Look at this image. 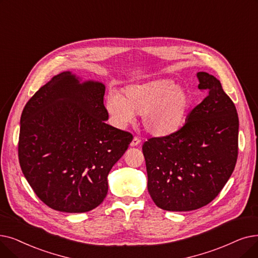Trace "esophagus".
<instances>
[{
	"label": "esophagus",
	"mask_w": 258,
	"mask_h": 258,
	"mask_svg": "<svg viewBox=\"0 0 258 258\" xmlns=\"http://www.w3.org/2000/svg\"><path fill=\"white\" fill-rule=\"evenodd\" d=\"M140 142H141V140L138 137H134L131 142V147H137V145L140 144Z\"/></svg>",
	"instance_id": "obj_1"
}]
</instances>
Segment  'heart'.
<instances>
[{
    "label": "heart",
    "instance_id": "obj_1",
    "mask_svg": "<svg viewBox=\"0 0 258 258\" xmlns=\"http://www.w3.org/2000/svg\"><path fill=\"white\" fill-rule=\"evenodd\" d=\"M192 103V95L184 86L164 78L127 85L122 95L109 93L105 107L119 127L131 123L134 114H141L145 131L164 137L184 124Z\"/></svg>",
    "mask_w": 258,
    "mask_h": 258
}]
</instances>
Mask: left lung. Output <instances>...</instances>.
<instances>
[{
	"label": "left lung",
	"instance_id": "8db88e82",
	"mask_svg": "<svg viewBox=\"0 0 258 258\" xmlns=\"http://www.w3.org/2000/svg\"><path fill=\"white\" fill-rule=\"evenodd\" d=\"M197 78L207 97L188 114L184 125L142 145L149 193L165 211H193L210 204L237 160L236 107L214 76L199 72Z\"/></svg>",
	"mask_w": 258,
	"mask_h": 258
}]
</instances>
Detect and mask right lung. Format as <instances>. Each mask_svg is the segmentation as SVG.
<instances>
[{"instance_id":"obj_1","label":"right lung","mask_w":258,"mask_h":258,"mask_svg":"<svg viewBox=\"0 0 258 258\" xmlns=\"http://www.w3.org/2000/svg\"><path fill=\"white\" fill-rule=\"evenodd\" d=\"M105 85L72 72L51 78L21 116L19 161L33 192L49 208L84 213L107 191V175L133 140L105 121Z\"/></svg>"}]
</instances>
